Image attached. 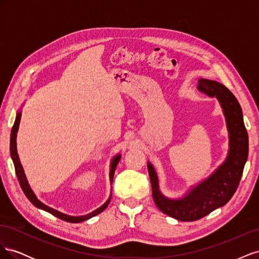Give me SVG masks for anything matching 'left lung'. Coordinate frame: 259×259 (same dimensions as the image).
Wrapping results in <instances>:
<instances>
[{"mask_svg": "<svg viewBox=\"0 0 259 259\" xmlns=\"http://www.w3.org/2000/svg\"><path fill=\"white\" fill-rule=\"evenodd\" d=\"M198 90L209 97H216L222 106L229 136V150L224 163L207 178L192 186L182 198L170 199L161 192L156 171L148 162L155 205L164 214L180 222L198 221L224 206L237 190L248 155L247 132L237 98L225 85L202 77L198 80Z\"/></svg>", "mask_w": 259, "mask_h": 259, "instance_id": "obj_1", "label": "left lung"}]
</instances>
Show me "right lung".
<instances>
[{"label":"right lung","mask_w":259,"mask_h":259,"mask_svg":"<svg viewBox=\"0 0 259 259\" xmlns=\"http://www.w3.org/2000/svg\"><path fill=\"white\" fill-rule=\"evenodd\" d=\"M20 117H21V109H20V110H18V112L16 114V120H15V123H14L13 128H12V133H11V156H12V160L14 162L15 170H16V175H17V178L19 180V184H20L21 189H22L23 192H25L26 197L29 199V201L32 203V204L35 207L40 208V209H43L45 211H48V213H50V214H52L54 216H56V217L62 219V221L68 222V223H81V222H84V221H88V219H90V218H92L94 216H96V215L100 214L103 210H105L107 208V206L109 205V203H110L111 194H110V197H109V199L105 202V204H103L100 207H98L97 209L93 210L92 213L83 215V216H70V215L64 214V213H61V211H59L57 209H54V208H52V207H50L48 205H45L44 203H42L40 200L36 198V195L34 194L32 189H31V187H30V185L28 183L26 174H25V170H23V168H22V165H21V163H20L18 153H17L16 138H17V132H18V127H19V123H20ZM120 159H121V154H116L114 158L112 159V161H111V164H110V174H109V176H110V183L111 184H112V180H113V176H114V171H115L116 165H117V163H119Z\"/></svg>","instance_id":"right-lung-1"}]
</instances>
